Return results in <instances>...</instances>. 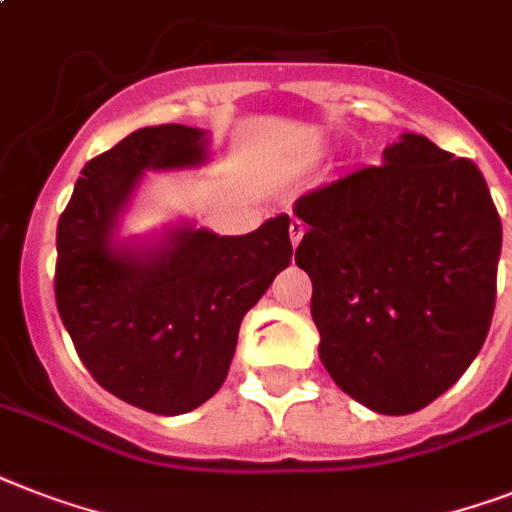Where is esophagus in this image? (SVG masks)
Masks as SVG:
<instances>
[{
	"label": "esophagus",
	"mask_w": 512,
	"mask_h": 512,
	"mask_svg": "<svg viewBox=\"0 0 512 512\" xmlns=\"http://www.w3.org/2000/svg\"><path fill=\"white\" fill-rule=\"evenodd\" d=\"M302 236H305V223H302V220H292V223H289V239H292L294 247H297Z\"/></svg>",
	"instance_id": "esophagus-1"
}]
</instances>
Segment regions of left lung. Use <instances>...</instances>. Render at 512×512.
<instances>
[{"label": "left lung", "instance_id": "8db88e82", "mask_svg": "<svg viewBox=\"0 0 512 512\" xmlns=\"http://www.w3.org/2000/svg\"><path fill=\"white\" fill-rule=\"evenodd\" d=\"M294 215L336 386L384 415L447 392L479 355L497 297L502 223L481 170L402 134L381 165L307 191Z\"/></svg>", "mask_w": 512, "mask_h": 512}]
</instances>
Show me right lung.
<instances>
[{
	"mask_svg": "<svg viewBox=\"0 0 512 512\" xmlns=\"http://www.w3.org/2000/svg\"><path fill=\"white\" fill-rule=\"evenodd\" d=\"M207 147L199 128H139L83 165L57 223L54 297L78 357L102 389L147 413H189L218 392L242 318L292 263L286 213L244 236L178 223L120 239L144 173L199 168Z\"/></svg>",
	"mask_w": 512,
	"mask_h": 512,
	"instance_id": "obj_1",
	"label": "right lung"
}]
</instances>
